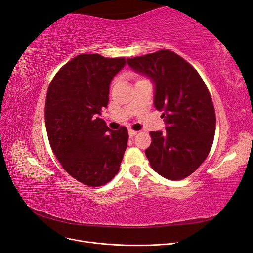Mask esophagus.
Segmentation results:
<instances>
[{
  "instance_id": "1",
  "label": "esophagus",
  "mask_w": 253,
  "mask_h": 253,
  "mask_svg": "<svg viewBox=\"0 0 253 253\" xmlns=\"http://www.w3.org/2000/svg\"><path fill=\"white\" fill-rule=\"evenodd\" d=\"M137 131H134V129H128V136H129V138H133V137L135 136V135H137Z\"/></svg>"
}]
</instances>
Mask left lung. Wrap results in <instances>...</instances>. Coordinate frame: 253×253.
Instances as JSON below:
<instances>
[{
	"mask_svg": "<svg viewBox=\"0 0 253 253\" xmlns=\"http://www.w3.org/2000/svg\"><path fill=\"white\" fill-rule=\"evenodd\" d=\"M129 67L154 84V106L164 112L166 132H151L145 150L152 169L180 180L208 156L215 134V111L208 88L195 68L177 53L163 49L127 58Z\"/></svg>",
	"mask_w": 253,
	"mask_h": 253,
	"instance_id": "obj_1",
	"label": "left lung"
}]
</instances>
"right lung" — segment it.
Segmentation results:
<instances>
[{
    "label": "right lung",
    "mask_w": 253,
    "mask_h": 253,
    "mask_svg": "<svg viewBox=\"0 0 253 253\" xmlns=\"http://www.w3.org/2000/svg\"><path fill=\"white\" fill-rule=\"evenodd\" d=\"M126 63L125 58L83 53L48 86L45 126L51 150L72 177L89 187L115 177L127 147L126 127L112 131L98 117L108 106L111 81Z\"/></svg>",
    "instance_id": "obj_1"
}]
</instances>
